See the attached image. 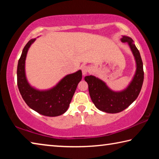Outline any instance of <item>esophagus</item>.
<instances>
[{
  "label": "esophagus",
  "mask_w": 159,
  "mask_h": 159,
  "mask_svg": "<svg viewBox=\"0 0 159 159\" xmlns=\"http://www.w3.org/2000/svg\"><path fill=\"white\" fill-rule=\"evenodd\" d=\"M81 70H82V73L83 75H86L87 74L88 72L90 71V67L89 66H87V65H84V66H81Z\"/></svg>",
  "instance_id": "esophagus-1"
}]
</instances>
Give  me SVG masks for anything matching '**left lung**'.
Wrapping results in <instances>:
<instances>
[{"label": "left lung", "mask_w": 159, "mask_h": 159, "mask_svg": "<svg viewBox=\"0 0 159 159\" xmlns=\"http://www.w3.org/2000/svg\"><path fill=\"white\" fill-rule=\"evenodd\" d=\"M121 41L128 43L135 58L136 73L128 87L122 92H114L102 80L94 76H87L85 80L88 84L90 96L95 106L100 111L116 114L123 111L138 98L144 80L143 63L139 50L130 37L123 36Z\"/></svg>", "instance_id": "left-lung-1"}]
</instances>
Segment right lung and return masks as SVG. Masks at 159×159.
<instances>
[{"label": "right lung", "mask_w": 159, "mask_h": 159, "mask_svg": "<svg viewBox=\"0 0 159 159\" xmlns=\"http://www.w3.org/2000/svg\"><path fill=\"white\" fill-rule=\"evenodd\" d=\"M35 39L29 41L24 48L18 61L17 76V85L26 104L34 111L46 116H57L68 109L77 85L82 79L80 70L67 75L52 89L39 91L31 88L25 76V60L26 53Z\"/></svg>", "instance_id": "1"}]
</instances>
